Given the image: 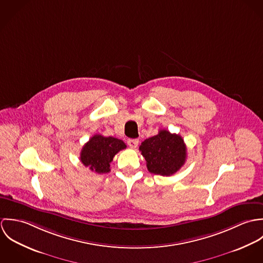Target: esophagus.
Returning <instances> with one entry per match:
<instances>
[{
	"label": "esophagus",
	"instance_id": "obj_1",
	"mask_svg": "<svg viewBox=\"0 0 263 263\" xmlns=\"http://www.w3.org/2000/svg\"><path fill=\"white\" fill-rule=\"evenodd\" d=\"M127 145H128L130 148L135 149V148H137L138 145H139V140H137V139H135V140L129 139V140H127Z\"/></svg>",
	"mask_w": 263,
	"mask_h": 263
}]
</instances>
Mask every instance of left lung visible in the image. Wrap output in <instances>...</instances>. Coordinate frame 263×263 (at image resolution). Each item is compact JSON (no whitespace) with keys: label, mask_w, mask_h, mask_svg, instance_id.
I'll return each mask as SVG.
<instances>
[{"label":"left lung","mask_w":263,"mask_h":263,"mask_svg":"<svg viewBox=\"0 0 263 263\" xmlns=\"http://www.w3.org/2000/svg\"><path fill=\"white\" fill-rule=\"evenodd\" d=\"M148 170L153 174L170 176L185 163L186 146L182 137L161 129L158 135L145 140L140 146Z\"/></svg>","instance_id":"obj_1"}]
</instances>
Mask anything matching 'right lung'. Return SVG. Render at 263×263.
<instances>
[{
    "mask_svg": "<svg viewBox=\"0 0 263 263\" xmlns=\"http://www.w3.org/2000/svg\"><path fill=\"white\" fill-rule=\"evenodd\" d=\"M126 148V145L113 137L93 136L81 151L80 160L84 166L89 167L96 173H107L110 171V163L113 157Z\"/></svg>",
    "mask_w": 263,
    "mask_h": 263,
    "instance_id": "add662e5",
    "label": "right lung"
}]
</instances>
